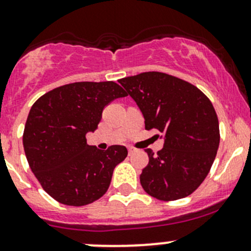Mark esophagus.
Instances as JSON below:
<instances>
[{
  "label": "esophagus",
  "instance_id": "obj_1",
  "mask_svg": "<svg viewBox=\"0 0 251 251\" xmlns=\"http://www.w3.org/2000/svg\"><path fill=\"white\" fill-rule=\"evenodd\" d=\"M133 151H135V148H132V147H128V154H133Z\"/></svg>",
  "mask_w": 251,
  "mask_h": 251
}]
</instances>
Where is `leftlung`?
<instances>
[{
  "instance_id": "left-lung-1",
  "label": "left lung",
  "mask_w": 251,
  "mask_h": 251,
  "mask_svg": "<svg viewBox=\"0 0 251 251\" xmlns=\"http://www.w3.org/2000/svg\"><path fill=\"white\" fill-rule=\"evenodd\" d=\"M144 116L146 130L164 136V148L148 153L140 181L159 201L188 197L209 174L220 144L219 119L209 98L173 75L147 72L119 80ZM159 137V135H156Z\"/></svg>"
}]
</instances>
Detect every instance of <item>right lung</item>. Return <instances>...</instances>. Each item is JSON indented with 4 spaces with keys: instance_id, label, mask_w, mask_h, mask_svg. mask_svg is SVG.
Instances as JSON below:
<instances>
[{
    "instance_id": "obj_1",
    "label": "right lung",
    "mask_w": 251,
    "mask_h": 251,
    "mask_svg": "<svg viewBox=\"0 0 251 251\" xmlns=\"http://www.w3.org/2000/svg\"><path fill=\"white\" fill-rule=\"evenodd\" d=\"M125 96L114 81H82L54 88L34 103L23 146L30 169L54 201L83 206L108 191L114 169L127 156V149L110 146L100 151L88 146L86 133L98 127L110 102Z\"/></svg>"
}]
</instances>
